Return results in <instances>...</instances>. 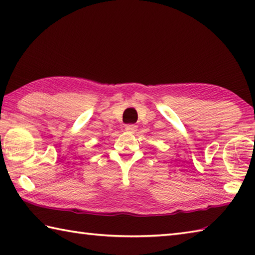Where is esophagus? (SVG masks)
Listing matches in <instances>:
<instances>
[{
    "instance_id": "34e87169",
    "label": "esophagus",
    "mask_w": 255,
    "mask_h": 255,
    "mask_svg": "<svg viewBox=\"0 0 255 255\" xmlns=\"http://www.w3.org/2000/svg\"><path fill=\"white\" fill-rule=\"evenodd\" d=\"M137 126H136V125H127V126L126 127H125V130H126V131H128V132H136L137 131Z\"/></svg>"
}]
</instances>
